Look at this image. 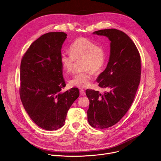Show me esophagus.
<instances>
[{
    "instance_id": "34e87169",
    "label": "esophagus",
    "mask_w": 161,
    "mask_h": 161,
    "mask_svg": "<svg viewBox=\"0 0 161 161\" xmlns=\"http://www.w3.org/2000/svg\"><path fill=\"white\" fill-rule=\"evenodd\" d=\"M80 94H81V95H86V93H85V90H83V89H81L80 90Z\"/></svg>"
}]
</instances>
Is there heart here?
<instances>
[{
	"label": "heart",
	"mask_w": 161,
	"mask_h": 161,
	"mask_svg": "<svg viewBox=\"0 0 161 161\" xmlns=\"http://www.w3.org/2000/svg\"><path fill=\"white\" fill-rule=\"evenodd\" d=\"M70 53H63L60 61L63 69L70 73L74 71L76 61H81V72L76 73L69 81L70 84L78 88H86L91 84L92 73L99 74L107 62L105 48L92 40L80 37L70 45Z\"/></svg>",
	"instance_id": "1"
}]
</instances>
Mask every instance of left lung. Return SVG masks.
<instances>
[{"label":"left lung","instance_id":"left-lung-1","mask_svg":"<svg viewBox=\"0 0 161 161\" xmlns=\"http://www.w3.org/2000/svg\"><path fill=\"white\" fill-rule=\"evenodd\" d=\"M93 34L105 36L111 41L109 63L97 80L98 86L109 92L101 94L86 90L90 101L88 121L95 128L105 129L119 122L131 107L140 81L141 59L133 40L122 31L105 29Z\"/></svg>","mask_w":161,"mask_h":161}]
</instances>
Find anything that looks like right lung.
Masks as SVG:
<instances>
[{"label":"right lung","instance_id":"1","mask_svg":"<svg viewBox=\"0 0 161 161\" xmlns=\"http://www.w3.org/2000/svg\"><path fill=\"white\" fill-rule=\"evenodd\" d=\"M66 38L64 32L42 35L31 44L21 62L22 103L33 121L48 131L64 125L69 109L80 95L77 88L61 92L66 86L60 56Z\"/></svg>","mask_w":161,"mask_h":161}]
</instances>
